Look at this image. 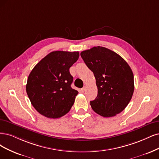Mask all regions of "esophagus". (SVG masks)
<instances>
[{"instance_id":"esophagus-1","label":"esophagus","mask_w":159,"mask_h":159,"mask_svg":"<svg viewBox=\"0 0 159 159\" xmlns=\"http://www.w3.org/2000/svg\"><path fill=\"white\" fill-rule=\"evenodd\" d=\"M86 89V86H84V87L83 88V89H81V91H82V92H84L85 91Z\"/></svg>"}]
</instances>
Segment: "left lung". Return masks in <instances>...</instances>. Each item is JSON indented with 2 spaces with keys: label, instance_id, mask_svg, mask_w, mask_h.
Returning <instances> with one entry per match:
<instances>
[{
  "label": "left lung",
  "instance_id": "left-lung-1",
  "mask_svg": "<svg viewBox=\"0 0 159 159\" xmlns=\"http://www.w3.org/2000/svg\"><path fill=\"white\" fill-rule=\"evenodd\" d=\"M80 56L96 80L98 96L90 101L92 109L104 117L122 112L134 90V75L129 65L116 53L102 46L83 51Z\"/></svg>",
  "mask_w": 159,
  "mask_h": 159
}]
</instances>
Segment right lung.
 I'll list each match as a JSON object with an SVG mask.
<instances>
[{
  "label": "right lung",
  "instance_id": "right-lung-1",
  "mask_svg": "<svg viewBox=\"0 0 159 159\" xmlns=\"http://www.w3.org/2000/svg\"><path fill=\"white\" fill-rule=\"evenodd\" d=\"M79 52L54 51L42 59L29 74L26 92L34 108L50 119L70 111L77 90L73 89L69 68L78 60Z\"/></svg>",
  "mask_w": 159,
  "mask_h": 159
}]
</instances>
